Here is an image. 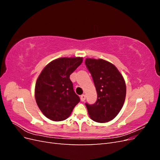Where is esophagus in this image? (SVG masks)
<instances>
[{
  "label": "esophagus",
  "mask_w": 160,
  "mask_h": 160,
  "mask_svg": "<svg viewBox=\"0 0 160 160\" xmlns=\"http://www.w3.org/2000/svg\"><path fill=\"white\" fill-rule=\"evenodd\" d=\"M85 98H86L85 95H81V101H84L85 100Z\"/></svg>",
  "instance_id": "34e87169"
}]
</instances>
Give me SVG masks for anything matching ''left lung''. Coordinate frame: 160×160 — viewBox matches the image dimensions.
Returning a JSON list of instances; mask_svg holds the SVG:
<instances>
[{"instance_id":"left-lung-1","label":"left lung","mask_w":160,"mask_h":160,"mask_svg":"<svg viewBox=\"0 0 160 160\" xmlns=\"http://www.w3.org/2000/svg\"><path fill=\"white\" fill-rule=\"evenodd\" d=\"M98 94L94 104L85 103L94 122L105 123L114 119L122 109L126 95V85L115 66L103 59H85Z\"/></svg>"}]
</instances>
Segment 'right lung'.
<instances>
[{
  "label": "right lung",
  "mask_w": 160,
  "mask_h": 160,
  "mask_svg": "<svg viewBox=\"0 0 160 160\" xmlns=\"http://www.w3.org/2000/svg\"><path fill=\"white\" fill-rule=\"evenodd\" d=\"M83 62L82 57H62L51 61L38 76L36 102L41 112L55 122L66 119L80 101L69 77Z\"/></svg>",
  "instance_id": "1"
}]
</instances>
